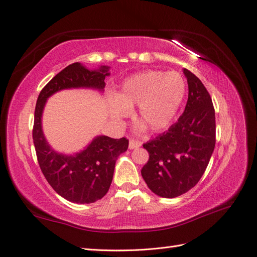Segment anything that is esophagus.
I'll return each mask as SVG.
<instances>
[{
	"label": "esophagus",
	"instance_id": "1",
	"mask_svg": "<svg viewBox=\"0 0 257 257\" xmlns=\"http://www.w3.org/2000/svg\"><path fill=\"white\" fill-rule=\"evenodd\" d=\"M142 146V143L135 141V139H130V144H128V148L130 149H137Z\"/></svg>",
	"mask_w": 257,
	"mask_h": 257
}]
</instances>
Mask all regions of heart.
Returning <instances> with one entry per match:
<instances>
[{
  "label": "heart",
  "mask_w": 257,
  "mask_h": 257,
  "mask_svg": "<svg viewBox=\"0 0 257 257\" xmlns=\"http://www.w3.org/2000/svg\"><path fill=\"white\" fill-rule=\"evenodd\" d=\"M185 92V80L179 73L146 71L128 77L116 95L109 97L110 113L119 120L137 106L136 120L151 132H162L174 122Z\"/></svg>",
  "instance_id": "obj_1"
}]
</instances>
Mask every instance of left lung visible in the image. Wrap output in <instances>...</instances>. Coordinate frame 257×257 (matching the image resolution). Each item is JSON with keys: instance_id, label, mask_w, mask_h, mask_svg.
Here are the masks:
<instances>
[{"instance_id": "obj_1", "label": "left lung", "mask_w": 257, "mask_h": 257, "mask_svg": "<svg viewBox=\"0 0 257 257\" xmlns=\"http://www.w3.org/2000/svg\"><path fill=\"white\" fill-rule=\"evenodd\" d=\"M189 97L178 122L144 144L149 161L142 169L154 194L174 198L197 184L215 146V113L211 96L197 77L184 68Z\"/></svg>"}]
</instances>
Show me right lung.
I'll list each match as a JSON object with an SVG mask.
<instances>
[{"mask_svg": "<svg viewBox=\"0 0 257 257\" xmlns=\"http://www.w3.org/2000/svg\"><path fill=\"white\" fill-rule=\"evenodd\" d=\"M108 66L90 71L78 62L66 66L45 85L37 98L34 113L33 142L38 164L60 196L77 204H91L103 198L110 188L115 161L127 150L128 139L97 136L84 150L73 155L54 151L42 128L46 100L54 93L72 88H92L103 91Z\"/></svg>", "mask_w": 257, "mask_h": 257, "instance_id": "add662e5", "label": "right lung"}]
</instances>
